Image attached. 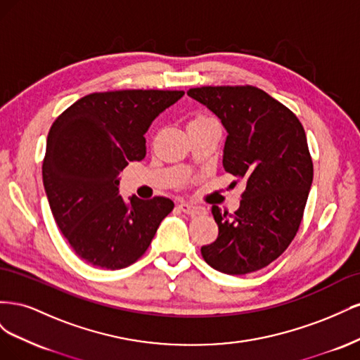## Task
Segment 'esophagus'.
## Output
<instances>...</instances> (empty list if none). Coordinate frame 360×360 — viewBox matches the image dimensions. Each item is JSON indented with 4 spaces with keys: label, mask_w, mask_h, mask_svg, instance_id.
<instances>
[{
    "label": "esophagus",
    "mask_w": 360,
    "mask_h": 360,
    "mask_svg": "<svg viewBox=\"0 0 360 360\" xmlns=\"http://www.w3.org/2000/svg\"><path fill=\"white\" fill-rule=\"evenodd\" d=\"M179 209L186 213V214H191V216H195V214H201L205 212V209L202 205H198V204H192V202H186V201H181L179 204Z\"/></svg>",
    "instance_id": "obj_1"
}]
</instances>
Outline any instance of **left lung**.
<instances>
[{
  "mask_svg": "<svg viewBox=\"0 0 360 360\" xmlns=\"http://www.w3.org/2000/svg\"><path fill=\"white\" fill-rule=\"evenodd\" d=\"M188 96L221 120L224 169L246 183L231 219L212 207L219 234L202 258L226 275L263 269L288 248L307 205L314 169L303 126L257 86H201Z\"/></svg>",
  "mask_w": 360,
  "mask_h": 360,
  "instance_id": "8db88e82",
  "label": "left lung"
}]
</instances>
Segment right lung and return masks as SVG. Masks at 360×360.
<instances>
[{
  "mask_svg": "<svg viewBox=\"0 0 360 360\" xmlns=\"http://www.w3.org/2000/svg\"><path fill=\"white\" fill-rule=\"evenodd\" d=\"M184 91L122 90L76 101L53 122L43 160V186L60 231L79 258L124 269L143 255L174 202L165 197L126 202L120 171L146 158L155 118Z\"/></svg>",
  "mask_w": 360,
  "mask_h": 360,
  "instance_id": "add662e5",
  "label": "right lung"
}]
</instances>
